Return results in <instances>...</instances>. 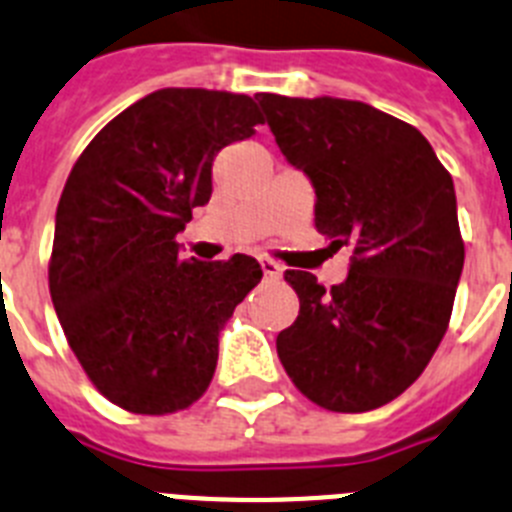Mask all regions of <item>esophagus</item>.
<instances>
[{"label": "esophagus", "mask_w": 512, "mask_h": 512, "mask_svg": "<svg viewBox=\"0 0 512 512\" xmlns=\"http://www.w3.org/2000/svg\"><path fill=\"white\" fill-rule=\"evenodd\" d=\"M260 268L262 273H265V278H270V281H273V278H281L283 273L281 265H278L275 260H270V257H260Z\"/></svg>", "instance_id": "obj_1"}]
</instances>
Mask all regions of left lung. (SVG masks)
I'll return each mask as SVG.
<instances>
[{
  "mask_svg": "<svg viewBox=\"0 0 512 512\" xmlns=\"http://www.w3.org/2000/svg\"><path fill=\"white\" fill-rule=\"evenodd\" d=\"M255 97L314 185L317 231L353 252L332 288L286 270L299 317L275 340L278 358L324 410H376L415 384L448 330L464 268L453 180L415 126L366 102Z\"/></svg>",
  "mask_w": 512,
  "mask_h": 512,
  "instance_id": "left-lung-1",
  "label": "left lung"
}]
</instances>
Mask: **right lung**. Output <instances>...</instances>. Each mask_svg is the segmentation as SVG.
I'll list each match as a JSON object with an SVG mask.
<instances>
[{"instance_id":"1","label":"right lung","mask_w":512,"mask_h":512,"mask_svg":"<svg viewBox=\"0 0 512 512\" xmlns=\"http://www.w3.org/2000/svg\"><path fill=\"white\" fill-rule=\"evenodd\" d=\"M257 123L252 97L167 87L115 115L71 167L48 288L84 373L123 410L170 415L198 402L221 327L260 283L255 257L180 260L175 242L211 198L213 157Z\"/></svg>"}]
</instances>
